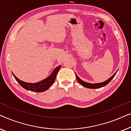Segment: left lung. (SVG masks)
Instances as JSON below:
<instances>
[{
  "instance_id": "8db88e82",
  "label": "left lung",
  "mask_w": 131,
  "mask_h": 131,
  "mask_svg": "<svg viewBox=\"0 0 131 131\" xmlns=\"http://www.w3.org/2000/svg\"><path fill=\"white\" fill-rule=\"evenodd\" d=\"M116 73H114V74L113 75V76L111 77L110 78H109V79H108L106 81L104 82H101V83H87V82H85L83 81V80H82L80 79L79 78V77L77 76V74H76V79L77 80H78V81L79 82V83L80 85L83 86L85 87V88H90V89H96V88H101V87H103L104 86L107 85V84H108L109 82H110L111 80L113 79V78H114V76H115V75L116 74Z\"/></svg>"
}]
</instances>
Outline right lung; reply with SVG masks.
Returning <instances> with one entry per match:
<instances>
[{
    "label": "right lung",
    "mask_w": 131,
    "mask_h": 131,
    "mask_svg": "<svg viewBox=\"0 0 131 131\" xmlns=\"http://www.w3.org/2000/svg\"><path fill=\"white\" fill-rule=\"evenodd\" d=\"M60 67L61 66H58L57 68H55L54 70L53 71V72L51 73V74L49 77H48L47 78L42 80V81L37 82V83H32L24 82L22 81V80H19L15 76H14L13 73H12V74L14 75V77L15 78L16 80L18 82V83L23 88L27 89V90L33 91V92H42L43 91H46L48 89H49L50 86H51L52 85L53 83L55 78H56L57 73H58Z\"/></svg>",
    "instance_id": "1"
}]
</instances>
